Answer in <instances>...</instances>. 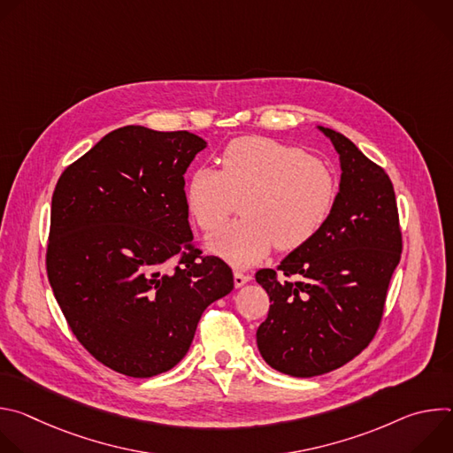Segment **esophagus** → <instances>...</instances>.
Here are the masks:
<instances>
[{
	"label": "esophagus",
	"mask_w": 453,
	"mask_h": 453,
	"mask_svg": "<svg viewBox=\"0 0 453 453\" xmlns=\"http://www.w3.org/2000/svg\"><path fill=\"white\" fill-rule=\"evenodd\" d=\"M252 280V276L250 274H245V273H240V271H236L234 273V287L236 288H240V287H243L245 283H249Z\"/></svg>",
	"instance_id": "obj_1"
}]
</instances>
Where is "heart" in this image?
Here are the masks:
<instances>
[{
    "label": "heart",
    "mask_w": 453,
    "mask_h": 453,
    "mask_svg": "<svg viewBox=\"0 0 453 453\" xmlns=\"http://www.w3.org/2000/svg\"><path fill=\"white\" fill-rule=\"evenodd\" d=\"M220 170L197 168L186 184V204L197 226L219 229L240 201V220L211 234L208 250L234 267H249L274 245L306 243L326 224L337 179L328 163L303 149L267 138L233 140L220 154Z\"/></svg>",
    "instance_id": "obj_1"
}]
</instances>
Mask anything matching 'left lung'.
<instances>
[{"instance_id": "1", "label": "left lung", "mask_w": 453, "mask_h": 453, "mask_svg": "<svg viewBox=\"0 0 453 453\" xmlns=\"http://www.w3.org/2000/svg\"><path fill=\"white\" fill-rule=\"evenodd\" d=\"M335 147L341 182L334 210L278 271L256 273L269 297L256 332L264 360L276 371L310 378L355 358L374 337L395 269L402 233L393 182L344 134L317 125Z\"/></svg>"}]
</instances>
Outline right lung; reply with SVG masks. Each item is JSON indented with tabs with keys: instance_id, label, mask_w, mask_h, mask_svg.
Listing matches in <instances>:
<instances>
[{
	"instance_id": "add662e5",
	"label": "right lung",
	"mask_w": 453,
	"mask_h": 453,
	"mask_svg": "<svg viewBox=\"0 0 453 453\" xmlns=\"http://www.w3.org/2000/svg\"><path fill=\"white\" fill-rule=\"evenodd\" d=\"M208 143L127 125L62 172L46 271L81 344L104 365L150 378L188 353L203 311L233 290L217 256L193 249L184 173ZM180 255L172 273L165 262Z\"/></svg>"
}]
</instances>
